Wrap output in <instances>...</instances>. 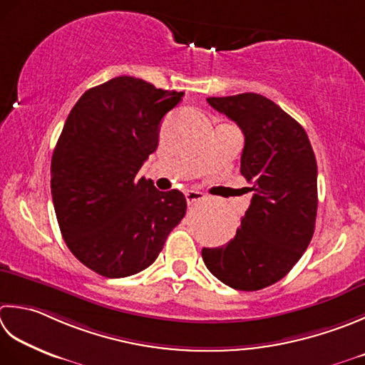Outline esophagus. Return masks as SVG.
<instances>
[{
	"label": "esophagus",
	"mask_w": 365,
	"mask_h": 365,
	"mask_svg": "<svg viewBox=\"0 0 365 365\" xmlns=\"http://www.w3.org/2000/svg\"><path fill=\"white\" fill-rule=\"evenodd\" d=\"M185 197H187V202L191 205V204H196L201 201V199H204V192L197 191V190H188L187 192H185Z\"/></svg>",
	"instance_id": "34e87169"
}]
</instances>
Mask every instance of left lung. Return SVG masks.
<instances>
[{
    "mask_svg": "<svg viewBox=\"0 0 365 365\" xmlns=\"http://www.w3.org/2000/svg\"><path fill=\"white\" fill-rule=\"evenodd\" d=\"M245 135L240 173L252 204L235 237L202 248L207 269L240 291H258L287 275L315 231L318 168L309 135L280 106L258 93L207 98Z\"/></svg>",
    "mask_w": 365,
    "mask_h": 365,
    "instance_id": "8db88e82",
    "label": "left lung"
}]
</instances>
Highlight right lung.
I'll use <instances>...</instances> for the list:
<instances>
[{
  "label": "right lung",
  "instance_id": "right-lung-1",
  "mask_svg": "<svg viewBox=\"0 0 365 365\" xmlns=\"http://www.w3.org/2000/svg\"><path fill=\"white\" fill-rule=\"evenodd\" d=\"M183 91L120 76L87 90L69 112L50 166L64 242L83 266L123 278L153 264L187 212L178 190L160 191L139 169Z\"/></svg>",
  "mask_w": 365,
  "mask_h": 365
}]
</instances>
